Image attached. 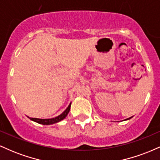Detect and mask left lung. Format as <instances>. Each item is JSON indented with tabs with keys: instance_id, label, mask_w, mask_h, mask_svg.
I'll return each instance as SVG.
<instances>
[{
	"instance_id": "obj_1",
	"label": "left lung",
	"mask_w": 160,
	"mask_h": 160,
	"mask_svg": "<svg viewBox=\"0 0 160 160\" xmlns=\"http://www.w3.org/2000/svg\"><path fill=\"white\" fill-rule=\"evenodd\" d=\"M130 118H131V117H130ZM130 118H128V119H126V120H129V119H130Z\"/></svg>"
}]
</instances>
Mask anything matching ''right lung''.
<instances>
[{
    "instance_id": "1",
    "label": "right lung",
    "mask_w": 160,
    "mask_h": 160,
    "mask_svg": "<svg viewBox=\"0 0 160 160\" xmlns=\"http://www.w3.org/2000/svg\"><path fill=\"white\" fill-rule=\"evenodd\" d=\"M71 104H69L68 107L67 108V109L65 110L63 113H61L59 116L58 117H55V118H52V119H38V118H30V120H32V121H34V122H38V123L40 124H43V125H51V124H54L56 123V122H59L65 118L67 117L68 113H69L70 109H71Z\"/></svg>"
}]
</instances>
